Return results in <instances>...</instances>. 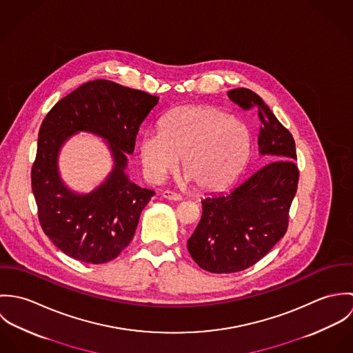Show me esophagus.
<instances>
[{"label":"esophagus","instance_id":"obj_1","mask_svg":"<svg viewBox=\"0 0 353 353\" xmlns=\"http://www.w3.org/2000/svg\"><path fill=\"white\" fill-rule=\"evenodd\" d=\"M161 197L165 199V200H170V201H181L182 200V196L172 192V190H163Z\"/></svg>","mask_w":353,"mask_h":353}]
</instances>
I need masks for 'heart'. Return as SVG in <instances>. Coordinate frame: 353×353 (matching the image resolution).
Returning <instances> with one entry per match:
<instances>
[{
  "label": "heart",
  "instance_id": "b5f03b06",
  "mask_svg": "<svg viewBox=\"0 0 353 353\" xmlns=\"http://www.w3.org/2000/svg\"><path fill=\"white\" fill-rule=\"evenodd\" d=\"M252 152L249 126L210 105H182L160 121L159 130L140 139L145 176L160 182L172 172L182 156L185 175L201 190H219L232 183Z\"/></svg>",
  "mask_w": 353,
  "mask_h": 353
}]
</instances>
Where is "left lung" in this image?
Masks as SVG:
<instances>
[{
    "label": "left lung",
    "instance_id": "8db88e82",
    "mask_svg": "<svg viewBox=\"0 0 353 353\" xmlns=\"http://www.w3.org/2000/svg\"><path fill=\"white\" fill-rule=\"evenodd\" d=\"M228 98L261 121L258 151L274 159L231 192L202 200V216L188 241L196 263L210 273H235L256 263L285 235L299 168L295 140L255 92L236 88Z\"/></svg>",
    "mask_w": 353,
    "mask_h": 353
}]
</instances>
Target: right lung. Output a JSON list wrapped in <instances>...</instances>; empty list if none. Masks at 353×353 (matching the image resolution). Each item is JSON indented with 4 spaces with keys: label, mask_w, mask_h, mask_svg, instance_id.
I'll return each mask as SVG.
<instances>
[{
    "label": "right lung",
    "mask_w": 353,
    "mask_h": 353,
    "mask_svg": "<svg viewBox=\"0 0 353 353\" xmlns=\"http://www.w3.org/2000/svg\"><path fill=\"white\" fill-rule=\"evenodd\" d=\"M159 98L108 80L83 84L58 101L39 129L31 170L32 193L43 232L66 255L105 263L130 243L140 214L154 192L133 183L125 172L140 125ZM77 131L108 140L114 168L88 195L68 190L57 172V153Z\"/></svg>",
    "instance_id": "right-lung-1"
}]
</instances>
